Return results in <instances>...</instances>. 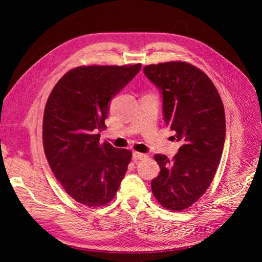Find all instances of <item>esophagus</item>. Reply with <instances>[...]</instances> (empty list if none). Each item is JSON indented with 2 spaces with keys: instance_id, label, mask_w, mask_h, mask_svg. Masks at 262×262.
Masks as SVG:
<instances>
[{
  "instance_id": "1",
  "label": "esophagus",
  "mask_w": 262,
  "mask_h": 262,
  "mask_svg": "<svg viewBox=\"0 0 262 262\" xmlns=\"http://www.w3.org/2000/svg\"><path fill=\"white\" fill-rule=\"evenodd\" d=\"M146 157H147V155L144 154V153H140V152L133 153V159H134V160H143V159H145Z\"/></svg>"
}]
</instances>
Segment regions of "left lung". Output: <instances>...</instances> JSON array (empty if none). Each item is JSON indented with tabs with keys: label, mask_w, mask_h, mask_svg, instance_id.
I'll return each instance as SVG.
<instances>
[{
	"label": "left lung",
	"mask_w": 262,
	"mask_h": 262,
	"mask_svg": "<svg viewBox=\"0 0 262 262\" xmlns=\"http://www.w3.org/2000/svg\"><path fill=\"white\" fill-rule=\"evenodd\" d=\"M143 71L161 91L165 124L182 144L172 160L155 154L161 171L152 192L163 207L180 211L214 179L225 142L224 105L209 77L191 64L161 63Z\"/></svg>",
	"instance_id": "8db88e82"
}]
</instances>
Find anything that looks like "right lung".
Masks as SVG:
<instances>
[{"instance_id": "1", "label": "right lung", "mask_w": 262, "mask_h": 262, "mask_svg": "<svg viewBox=\"0 0 262 262\" xmlns=\"http://www.w3.org/2000/svg\"><path fill=\"white\" fill-rule=\"evenodd\" d=\"M141 66H80L68 72L49 94L42 122L43 149L53 173L77 203L104 206L124 179L130 151L100 143L99 132L105 128L111 99Z\"/></svg>"}]
</instances>
